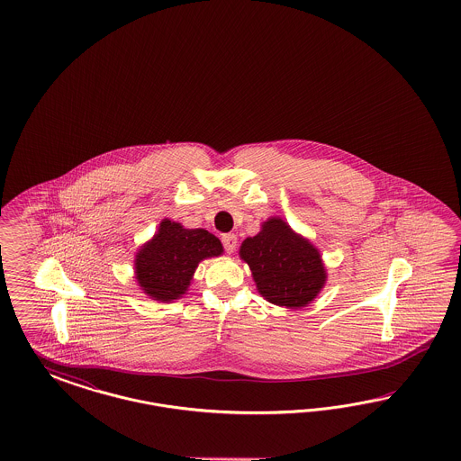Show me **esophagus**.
Masks as SVG:
<instances>
[{
  "label": "esophagus",
  "mask_w": 461,
  "mask_h": 461,
  "mask_svg": "<svg viewBox=\"0 0 461 461\" xmlns=\"http://www.w3.org/2000/svg\"><path fill=\"white\" fill-rule=\"evenodd\" d=\"M221 241H223V247L226 253H233L235 249H237L238 238L235 233H226V235L221 237Z\"/></svg>",
  "instance_id": "obj_1"
}]
</instances>
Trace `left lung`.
<instances>
[{"mask_svg": "<svg viewBox=\"0 0 461 461\" xmlns=\"http://www.w3.org/2000/svg\"><path fill=\"white\" fill-rule=\"evenodd\" d=\"M240 257L250 266L258 293L277 306H306L326 280L320 251L280 218H270L258 235L247 238Z\"/></svg>", "mask_w": 461, "mask_h": 461, "instance_id": "obj_1", "label": "left lung"}]
</instances>
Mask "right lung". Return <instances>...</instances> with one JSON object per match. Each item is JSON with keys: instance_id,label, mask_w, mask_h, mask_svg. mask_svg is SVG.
<instances>
[{"instance_id": "obj_1", "label": "right lung", "mask_w": 461, "mask_h": 461, "mask_svg": "<svg viewBox=\"0 0 461 461\" xmlns=\"http://www.w3.org/2000/svg\"><path fill=\"white\" fill-rule=\"evenodd\" d=\"M223 253L221 241L206 230H185L164 220L158 233L137 255L135 272L143 293L168 303L187 291L195 267Z\"/></svg>"}]
</instances>
